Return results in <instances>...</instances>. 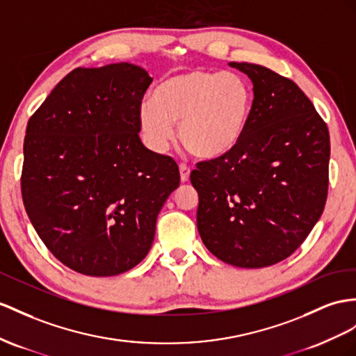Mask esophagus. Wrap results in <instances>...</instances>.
<instances>
[{
	"instance_id": "esophagus-1",
	"label": "esophagus",
	"mask_w": 356,
	"mask_h": 356,
	"mask_svg": "<svg viewBox=\"0 0 356 356\" xmlns=\"http://www.w3.org/2000/svg\"><path fill=\"white\" fill-rule=\"evenodd\" d=\"M179 170H180V180L181 181H188L189 180V175H191V168L186 165V163H180Z\"/></svg>"
}]
</instances>
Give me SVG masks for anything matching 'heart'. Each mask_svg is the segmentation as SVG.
<instances>
[{
  "mask_svg": "<svg viewBox=\"0 0 356 356\" xmlns=\"http://www.w3.org/2000/svg\"><path fill=\"white\" fill-rule=\"evenodd\" d=\"M252 108L248 81L233 72L193 69L168 76L144 99L138 122L153 150H165L179 138L186 150L215 159L233 150L247 129Z\"/></svg>",
  "mask_w": 356,
  "mask_h": 356,
  "instance_id": "obj_1",
  "label": "heart"
}]
</instances>
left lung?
<instances>
[{"instance_id":"8db88e82","label":"left lung","mask_w":356,"mask_h":356,"mask_svg":"<svg viewBox=\"0 0 356 356\" xmlns=\"http://www.w3.org/2000/svg\"><path fill=\"white\" fill-rule=\"evenodd\" d=\"M229 66L251 79V115L233 150L191 172L197 227L215 257L265 268L293 254L323 212L330 132L293 81L251 63Z\"/></svg>"}]
</instances>
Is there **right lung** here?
Segmentation results:
<instances>
[{"label": "right lung", "instance_id": "obj_1", "mask_svg": "<svg viewBox=\"0 0 356 356\" xmlns=\"http://www.w3.org/2000/svg\"><path fill=\"white\" fill-rule=\"evenodd\" d=\"M152 81L131 63L78 67L26 124L25 211L54 256L84 275L111 277L138 265L180 184L175 159L144 147L138 135Z\"/></svg>", "mask_w": 356, "mask_h": 356}]
</instances>
